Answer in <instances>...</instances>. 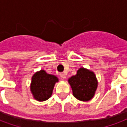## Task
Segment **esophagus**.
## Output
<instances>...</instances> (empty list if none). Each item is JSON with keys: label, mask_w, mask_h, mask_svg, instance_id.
<instances>
[{"label": "esophagus", "mask_w": 127, "mask_h": 127, "mask_svg": "<svg viewBox=\"0 0 127 127\" xmlns=\"http://www.w3.org/2000/svg\"><path fill=\"white\" fill-rule=\"evenodd\" d=\"M60 76H61V79H62V80H64V79L66 77V76H65V74H64V73H60Z\"/></svg>", "instance_id": "esophagus-1"}]
</instances>
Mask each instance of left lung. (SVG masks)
Segmentation results:
<instances>
[{"instance_id":"obj_1","label":"left lung","mask_w":127,"mask_h":127,"mask_svg":"<svg viewBox=\"0 0 127 127\" xmlns=\"http://www.w3.org/2000/svg\"><path fill=\"white\" fill-rule=\"evenodd\" d=\"M73 95L78 100L87 101L93 97L97 88V81L93 72L80 68L77 74L69 79Z\"/></svg>"}]
</instances>
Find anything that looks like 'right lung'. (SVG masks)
Instances as JSON below:
<instances>
[{"label": "right lung", "instance_id": "right-lung-1", "mask_svg": "<svg viewBox=\"0 0 127 127\" xmlns=\"http://www.w3.org/2000/svg\"><path fill=\"white\" fill-rule=\"evenodd\" d=\"M58 80L55 75L47 74L41 70L36 72L32 78L31 89L34 98L37 101H45L52 94L54 84Z\"/></svg>", "mask_w": 127, "mask_h": 127}]
</instances>
